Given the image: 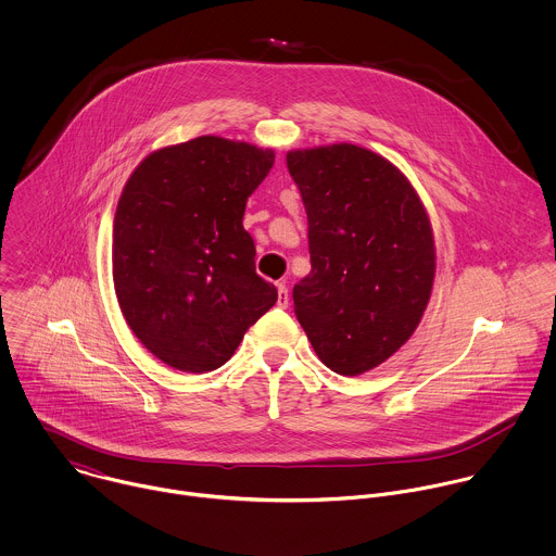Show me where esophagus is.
<instances>
[{
  "label": "esophagus",
  "mask_w": 556,
  "mask_h": 556,
  "mask_svg": "<svg viewBox=\"0 0 556 556\" xmlns=\"http://www.w3.org/2000/svg\"><path fill=\"white\" fill-rule=\"evenodd\" d=\"M277 292H279V296H277V305H279L281 309H286V307H288V303H290V296H288V288H286V281H279V283H277Z\"/></svg>",
  "instance_id": "obj_1"
}]
</instances>
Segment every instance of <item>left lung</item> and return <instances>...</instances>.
I'll return each mask as SVG.
<instances>
[{
  "mask_svg": "<svg viewBox=\"0 0 556 556\" xmlns=\"http://www.w3.org/2000/svg\"><path fill=\"white\" fill-rule=\"evenodd\" d=\"M312 270L294 314L333 374L359 376L417 329L434 283V238L408 178L384 156L333 143L292 150Z\"/></svg>",
  "mask_w": 556,
  "mask_h": 556,
  "instance_id": "left-lung-1",
  "label": "left lung"
}]
</instances>
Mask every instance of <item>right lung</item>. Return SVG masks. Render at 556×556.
<instances>
[{
	"label": "right lung",
	"instance_id": "right-lung-1",
	"mask_svg": "<svg viewBox=\"0 0 556 556\" xmlns=\"http://www.w3.org/2000/svg\"><path fill=\"white\" fill-rule=\"evenodd\" d=\"M273 163V150L205 135L148 154L124 185L115 294L139 342L178 371L223 366L277 303L242 225Z\"/></svg>",
	"mask_w": 556,
	"mask_h": 556
}]
</instances>
